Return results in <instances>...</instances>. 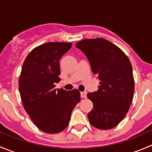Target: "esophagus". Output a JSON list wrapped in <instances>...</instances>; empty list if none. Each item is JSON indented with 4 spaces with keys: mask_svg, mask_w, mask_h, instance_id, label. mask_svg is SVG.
<instances>
[{
    "mask_svg": "<svg viewBox=\"0 0 152 152\" xmlns=\"http://www.w3.org/2000/svg\"><path fill=\"white\" fill-rule=\"evenodd\" d=\"M80 95H81V97L83 98V99H86V98H87V92L86 91L81 92Z\"/></svg>",
    "mask_w": 152,
    "mask_h": 152,
    "instance_id": "1",
    "label": "esophagus"
}]
</instances>
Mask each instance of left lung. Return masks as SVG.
Segmentation results:
<instances>
[{
  "label": "left lung",
  "instance_id": "obj_1",
  "mask_svg": "<svg viewBox=\"0 0 152 152\" xmlns=\"http://www.w3.org/2000/svg\"><path fill=\"white\" fill-rule=\"evenodd\" d=\"M76 46L85 53L100 80L97 91L87 94L93 103L87 114L89 121L99 129L114 128L132 102L134 82L131 62L118 47L102 38L84 39Z\"/></svg>",
  "mask_w": 152,
  "mask_h": 152
}]
</instances>
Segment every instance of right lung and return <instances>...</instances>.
I'll list each match as a JSON object with an SVG mask.
<instances>
[{"instance_id":"1","label":"right lung","mask_w":152,"mask_h":152,"mask_svg":"<svg viewBox=\"0 0 152 152\" xmlns=\"http://www.w3.org/2000/svg\"><path fill=\"white\" fill-rule=\"evenodd\" d=\"M70 42H48L34 48L23 65L19 91L24 109L34 125L48 134L63 131L80 102V93L55 89L60 81L59 60L70 50Z\"/></svg>"}]
</instances>
